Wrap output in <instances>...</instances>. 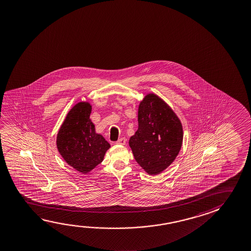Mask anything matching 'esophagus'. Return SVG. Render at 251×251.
Segmentation results:
<instances>
[{
    "label": "esophagus",
    "instance_id": "obj_1",
    "mask_svg": "<svg viewBox=\"0 0 251 251\" xmlns=\"http://www.w3.org/2000/svg\"><path fill=\"white\" fill-rule=\"evenodd\" d=\"M116 144H120V145H124L126 144V139L124 137H122V138H120V139L116 141Z\"/></svg>",
    "mask_w": 251,
    "mask_h": 251
}]
</instances>
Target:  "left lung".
<instances>
[{
    "label": "left lung",
    "mask_w": 251,
    "mask_h": 251,
    "mask_svg": "<svg viewBox=\"0 0 251 251\" xmlns=\"http://www.w3.org/2000/svg\"><path fill=\"white\" fill-rule=\"evenodd\" d=\"M182 142L176 114L157 95H146L138 107V129L128 142L138 165L150 175L159 174L175 160Z\"/></svg>",
    "instance_id": "8db88e82"
}]
</instances>
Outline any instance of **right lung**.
Masks as SVG:
<instances>
[{
  "instance_id": "add662e5",
  "label": "right lung",
  "mask_w": 251,
  "mask_h": 251,
  "mask_svg": "<svg viewBox=\"0 0 251 251\" xmlns=\"http://www.w3.org/2000/svg\"><path fill=\"white\" fill-rule=\"evenodd\" d=\"M91 111L90 103H77L68 112L57 136V148L64 160L83 174L100 164L110 148L105 138L95 132Z\"/></svg>"
}]
</instances>
